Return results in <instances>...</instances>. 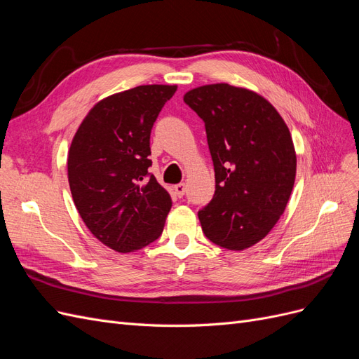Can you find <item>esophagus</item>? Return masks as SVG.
I'll use <instances>...</instances> for the list:
<instances>
[{
    "label": "esophagus",
    "mask_w": 359,
    "mask_h": 359,
    "mask_svg": "<svg viewBox=\"0 0 359 359\" xmlns=\"http://www.w3.org/2000/svg\"><path fill=\"white\" fill-rule=\"evenodd\" d=\"M173 190H175V193H177V196H178V198H182V196H184V193H186V184H184V182H180V184H177L175 187H173Z\"/></svg>",
    "instance_id": "34e87169"
}]
</instances>
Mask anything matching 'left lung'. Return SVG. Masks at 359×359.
<instances>
[{
	"instance_id": "8db88e82",
	"label": "left lung",
	"mask_w": 359,
	"mask_h": 359,
	"mask_svg": "<svg viewBox=\"0 0 359 359\" xmlns=\"http://www.w3.org/2000/svg\"><path fill=\"white\" fill-rule=\"evenodd\" d=\"M184 102L205 123L215 172L214 196L198 212L202 231L227 250L252 247L285 212L295 182L289 128L262 95L229 83L199 86Z\"/></svg>"
}]
</instances>
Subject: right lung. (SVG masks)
<instances>
[{"label":"right lung","instance_id":"1","mask_svg":"<svg viewBox=\"0 0 359 359\" xmlns=\"http://www.w3.org/2000/svg\"><path fill=\"white\" fill-rule=\"evenodd\" d=\"M177 85H140L106 97L85 116L69 149L73 202L91 233L115 252L154 243L172 199L151 175L149 136Z\"/></svg>","mask_w":359,"mask_h":359}]
</instances>
